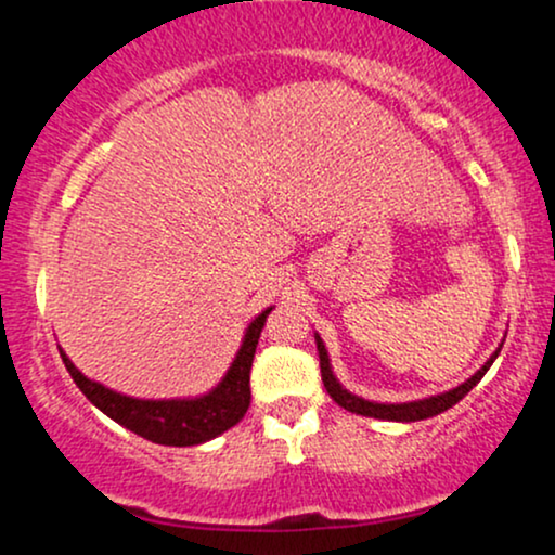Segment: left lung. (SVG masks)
Returning <instances> with one entry per match:
<instances>
[{
	"mask_svg": "<svg viewBox=\"0 0 555 555\" xmlns=\"http://www.w3.org/2000/svg\"><path fill=\"white\" fill-rule=\"evenodd\" d=\"M315 344H318V358H321L323 386H326V391L331 393V399H334L336 404L344 406V410L354 412V415L375 417V420H397V423H415V420H428L433 415H441V412L449 410V406H454L456 401L467 397V393L473 391L477 384H480V378L488 373V367L493 365V360L499 358V352H501V349H495L493 358H490L486 365H482L480 371L473 375V378L464 380L462 386L451 388V391L438 393V397L420 399V401H404V404H378V401L360 399V397H354V393H349L347 388H341L339 380H336L334 373H331L328 352H326V347H323L321 336H318V334H315Z\"/></svg>",
	"mask_w": 555,
	"mask_h": 555,
	"instance_id": "obj_1",
	"label": "left lung"
}]
</instances>
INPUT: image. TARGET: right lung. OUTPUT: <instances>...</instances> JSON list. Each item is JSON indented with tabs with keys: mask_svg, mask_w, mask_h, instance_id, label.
I'll list each match as a JSON object with an SVG mask.
<instances>
[{
	"mask_svg": "<svg viewBox=\"0 0 555 555\" xmlns=\"http://www.w3.org/2000/svg\"><path fill=\"white\" fill-rule=\"evenodd\" d=\"M273 308L263 310L245 331V339L221 384L197 399H132L112 388L86 378L73 360L60 349L67 373L86 393L91 404L99 406L114 423L138 433L145 441L162 446H197L237 425L250 406V367L256 358L260 331Z\"/></svg>",
	"mask_w": 555,
	"mask_h": 555,
	"instance_id": "1",
	"label": "right lung"
}]
</instances>
